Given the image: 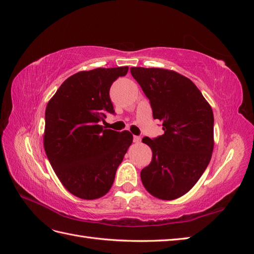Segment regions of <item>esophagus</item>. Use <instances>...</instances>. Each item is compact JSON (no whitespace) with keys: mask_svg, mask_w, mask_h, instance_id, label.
I'll return each mask as SVG.
<instances>
[{"mask_svg":"<svg viewBox=\"0 0 254 254\" xmlns=\"http://www.w3.org/2000/svg\"><path fill=\"white\" fill-rule=\"evenodd\" d=\"M140 141H141V138H140L139 136H133V142L134 143H139Z\"/></svg>","mask_w":254,"mask_h":254,"instance_id":"obj_1","label":"esophagus"}]
</instances>
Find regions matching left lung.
Here are the masks:
<instances>
[{
	"label": "left lung",
	"mask_w": 254,
	"mask_h": 254,
	"mask_svg": "<svg viewBox=\"0 0 254 254\" xmlns=\"http://www.w3.org/2000/svg\"><path fill=\"white\" fill-rule=\"evenodd\" d=\"M130 72L164 130L154 140L142 139L152 150V160L140 173L141 182L157 199L180 198L210 163L214 149L212 108L195 84L177 71L131 67Z\"/></svg>",
	"instance_id": "obj_1"
}]
</instances>
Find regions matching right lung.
<instances>
[{
  "mask_svg": "<svg viewBox=\"0 0 254 254\" xmlns=\"http://www.w3.org/2000/svg\"><path fill=\"white\" fill-rule=\"evenodd\" d=\"M128 67L76 72L61 84L46 110L44 150L60 182L71 194L94 200L109 192L132 134L99 125L114 113L110 88Z\"/></svg>",
  "mask_w": 254,
  "mask_h": 254,
  "instance_id": "right-lung-1",
  "label": "right lung"
}]
</instances>
